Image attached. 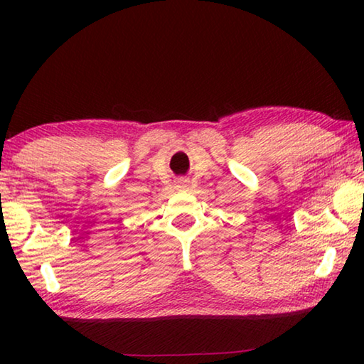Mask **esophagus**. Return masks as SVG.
<instances>
[{"label":"esophagus","instance_id":"esophagus-1","mask_svg":"<svg viewBox=\"0 0 364 364\" xmlns=\"http://www.w3.org/2000/svg\"><path fill=\"white\" fill-rule=\"evenodd\" d=\"M176 188L188 189V188H189V180H184V178H180V180L176 181Z\"/></svg>","mask_w":364,"mask_h":364}]
</instances>
